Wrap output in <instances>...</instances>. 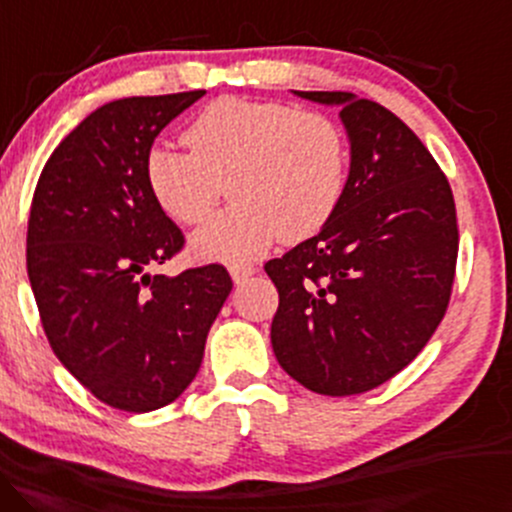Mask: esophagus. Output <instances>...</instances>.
Masks as SVG:
<instances>
[{"instance_id":"esophagus-1","label":"esophagus","mask_w":512,"mask_h":512,"mask_svg":"<svg viewBox=\"0 0 512 512\" xmlns=\"http://www.w3.org/2000/svg\"><path fill=\"white\" fill-rule=\"evenodd\" d=\"M254 273H256L254 266H232V268H229V275H232V280L237 285L246 283V280H249Z\"/></svg>"}]
</instances>
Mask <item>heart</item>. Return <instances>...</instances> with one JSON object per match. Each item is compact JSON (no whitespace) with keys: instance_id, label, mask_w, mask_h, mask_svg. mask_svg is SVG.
Instances as JSON below:
<instances>
[{"instance_id":"heart-1","label":"heart","mask_w":512,"mask_h":512,"mask_svg":"<svg viewBox=\"0 0 512 512\" xmlns=\"http://www.w3.org/2000/svg\"><path fill=\"white\" fill-rule=\"evenodd\" d=\"M186 142L191 152L149 149L145 179L154 203L181 225L203 222L229 181L232 208L191 237L203 261L249 263L278 237H312L346 191V140L321 113L225 96L188 125Z\"/></svg>"}]
</instances>
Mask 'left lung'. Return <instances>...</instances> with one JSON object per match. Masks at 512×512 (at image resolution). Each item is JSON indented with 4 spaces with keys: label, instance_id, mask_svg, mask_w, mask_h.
<instances>
[{
    "label": "left lung",
    "instance_id": "8db88e82",
    "mask_svg": "<svg viewBox=\"0 0 512 512\" xmlns=\"http://www.w3.org/2000/svg\"><path fill=\"white\" fill-rule=\"evenodd\" d=\"M341 108L350 171L331 220L266 263L280 304L278 363L326 396L363 394L421 353L450 302L457 212L438 162L392 111L348 91H295Z\"/></svg>",
    "mask_w": 512,
    "mask_h": 512
}]
</instances>
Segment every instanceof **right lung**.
<instances>
[{
  "label": "right lung",
  "mask_w": 512,
  "mask_h": 512,
  "mask_svg": "<svg viewBox=\"0 0 512 512\" xmlns=\"http://www.w3.org/2000/svg\"><path fill=\"white\" fill-rule=\"evenodd\" d=\"M203 94L96 108L50 154L33 193L26 266L45 336L60 363L120 411L147 413L179 399L232 292L217 263L174 278L147 271L183 246L181 229L147 188V152Z\"/></svg>",
  "instance_id": "add662e5"
}]
</instances>
